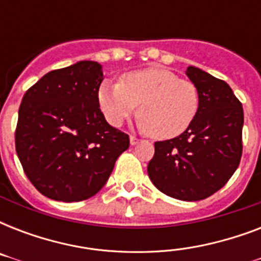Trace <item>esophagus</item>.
I'll list each match as a JSON object with an SVG mask.
<instances>
[{"label":"esophagus","mask_w":261,"mask_h":261,"mask_svg":"<svg viewBox=\"0 0 261 261\" xmlns=\"http://www.w3.org/2000/svg\"><path fill=\"white\" fill-rule=\"evenodd\" d=\"M130 143L131 145H137L138 143V138L135 135H130Z\"/></svg>","instance_id":"obj_1"}]
</instances>
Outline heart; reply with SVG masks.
Segmentation results:
<instances>
[{
    "mask_svg": "<svg viewBox=\"0 0 261 261\" xmlns=\"http://www.w3.org/2000/svg\"><path fill=\"white\" fill-rule=\"evenodd\" d=\"M100 110L120 127L139 106L138 126L157 139L182 134L199 112L200 94L192 81L161 67L124 73L119 83L104 80L97 89Z\"/></svg>",
    "mask_w": 261,
    "mask_h": 261,
    "instance_id": "b5f03b06",
    "label": "heart"
}]
</instances>
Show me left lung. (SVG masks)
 Instances as JSON below:
<instances>
[{"label": "left lung", "mask_w": 261, "mask_h": 261, "mask_svg": "<svg viewBox=\"0 0 261 261\" xmlns=\"http://www.w3.org/2000/svg\"><path fill=\"white\" fill-rule=\"evenodd\" d=\"M186 74L200 94L190 128L154 143L147 173L163 194L180 200H202L222 188L243 154V104L225 81L198 67Z\"/></svg>", "instance_id": "left-lung-1"}]
</instances>
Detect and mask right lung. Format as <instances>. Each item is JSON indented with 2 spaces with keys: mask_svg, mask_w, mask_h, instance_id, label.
I'll list each match as a JSON object with an SVG mask.
<instances>
[{
  "mask_svg": "<svg viewBox=\"0 0 261 261\" xmlns=\"http://www.w3.org/2000/svg\"><path fill=\"white\" fill-rule=\"evenodd\" d=\"M101 81V66L81 61L43 75L22 97L16 151L27 177L47 198L89 199L128 149V135L110 126L100 110Z\"/></svg>",
  "mask_w": 261,
  "mask_h": 261,
  "instance_id": "add662e5",
  "label": "right lung"
}]
</instances>
